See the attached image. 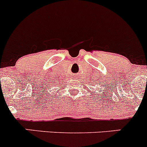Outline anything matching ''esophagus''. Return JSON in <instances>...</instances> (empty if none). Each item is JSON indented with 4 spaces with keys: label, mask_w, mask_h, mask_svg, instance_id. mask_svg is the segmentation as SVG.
I'll return each instance as SVG.
<instances>
[{
    "label": "esophagus",
    "mask_w": 147,
    "mask_h": 147,
    "mask_svg": "<svg viewBox=\"0 0 147 147\" xmlns=\"http://www.w3.org/2000/svg\"><path fill=\"white\" fill-rule=\"evenodd\" d=\"M73 78H77V75H73Z\"/></svg>",
    "instance_id": "34e87169"
}]
</instances>
